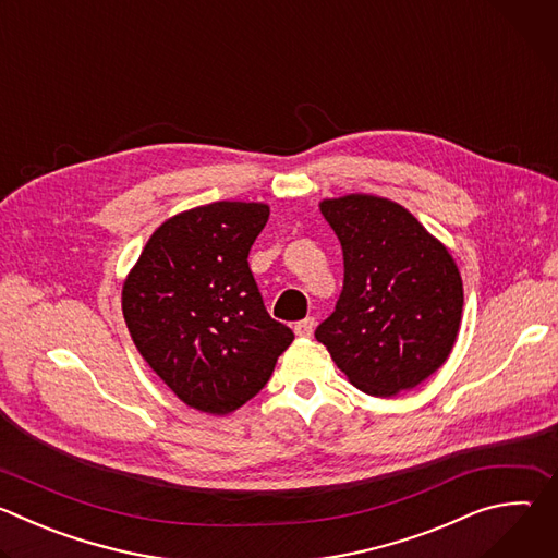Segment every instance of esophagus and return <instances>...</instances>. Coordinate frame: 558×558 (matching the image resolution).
<instances>
[{
	"label": "esophagus",
	"mask_w": 558,
	"mask_h": 558,
	"mask_svg": "<svg viewBox=\"0 0 558 558\" xmlns=\"http://www.w3.org/2000/svg\"><path fill=\"white\" fill-rule=\"evenodd\" d=\"M313 327H315L313 317H304V320H300V323L293 325V333H295L298 338H308V336L313 333Z\"/></svg>",
	"instance_id": "obj_1"
}]
</instances>
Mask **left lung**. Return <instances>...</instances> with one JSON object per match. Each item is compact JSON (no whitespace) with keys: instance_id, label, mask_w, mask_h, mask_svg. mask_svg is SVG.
Returning <instances> with one entry per match:
<instances>
[{"instance_id":"1","label":"left lung","mask_w":558,"mask_h":558,"mask_svg":"<svg viewBox=\"0 0 558 558\" xmlns=\"http://www.w3.org/2000/svg\"><path fill=\"white\" fill-rule=\"evenodd\" d=\"M320 211L342 245L344 287L315 340L366 395L415 388L457 342L463 284L454 258L395 201L347 194L320 201Z\"/></svg>"}]
</instances>
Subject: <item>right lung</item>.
Returning a JSON list of instances; mask_svg holds the SVG:
<instances>
[{
    "label": "right lung",
    "mask_w": 558,
    "mask_h": 558,
    "mask_svg": "<svg viewBox=\"0 0 558 558\" xmlns=\"http://www.w3.org/2000/svg\"><path fill=\"white\" fill-rule=\"evenodd\" d=\"M269 205L218 201L168 218L130 269L134 347L187 407L227 415L269 381L293 331L263 304L247 256Z\"/></svg>",
    "instance_id": "1"
}]
</instances>
